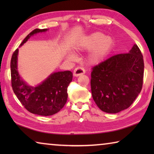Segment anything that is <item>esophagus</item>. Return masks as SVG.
<instances>
[{
    "instance_id": "obj_1",
    "label": "esophagus",
    "mask_w": 154,
    "mask_h": 154,
    "mask_svg": "<svg viewBox=\"0 0 154 154\" xmlns=\"http://www.w3.org/2000/svg\"><path fill=\"white\" fill-rule=\"evenodd\" d=\"M85 71L83 68L78 66L77 68H75V69L74 70L73 75L75 77H78V76H80V75H82L85 74Z\"/></svg>"
}]
</instances>
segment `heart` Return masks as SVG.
Returning <instances> with one entry per match:
<instances>
[{"label": "heart", "instance_id": "b5f03b06", "mask_svg": "<svg viewBox=\"0 0 154 154\" xmlns=\"http://www.w3.org/2000/svg\"><path fill=\"white\" fill-rule=\"evenodd\" d=\"M113 40L101 32H95L87 36L80 43L78 49L80 51L91 50L88 56V62L96 64L101 62L110 51ZM70 58H74L73 54H70Z\"/></svg>", "mask_w": 154, "mask_h": 154}]
</instances>
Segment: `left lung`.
I'll list each match as a JSON object with an SVG mask.
<instances>
[{"mask_svg":"<svg viewBox=\"0 0 154 154\" xmlns=\"http://www.w3.org/2000/svg\"><path fill=\"white\" fill-rule=\"evenodd\" d=\"M143 74V57L136 44L128 53L113 56L94 66L90 83L96 105L109 113L128 109L141 91Z\"/></svg>","mask_w":154,"mask_h":154,"instance_id":"obj_1","label":"left lung"}]
</instances>
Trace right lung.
<instances>
[{
	"instance_id": "right-lung-1",
	"label": "right lung",
	"mask_w": 154,
	"mask_h": 154,
	"mask_svg": "<svg viewBox=\"0 0 154 154\" xmlns=\"http://www.w3.org/2000/svg\"><path fill=\"white\" fill-rule=\"evenodd\" d=\"M48 29L36 28L28 34L22 41V45L31 36L45 32ZM18 49L13 54L11 60V86L18 100L30 113L49 116L58 113L66 103L67 88L72 82V73L69 71L54 72L36 87L28 85L17 71Z\"/></svg>"
}]
</instances>
